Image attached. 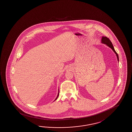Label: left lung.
Masks as SVG:
<instances>
[{
  "label": "left lung",
  "instance_id": "1",
  "mask_svg": "<svg viewBox=\"0 0 132 132\" xmlns=\"http://www.w3.org/2000/svg\"><path fill=\"white\" fill-rule=\"evenodd\" d=\"M101 42L103 44H104L107 45V46H108L109 47H110L113 50V51L115 53V54H116V56H117V59H118V62H119V55H118L117 52L115 51L114 47L113 46V45L112 44V42L110 41V40L106 37L103 36V37H102V39H101Z\"/></svg>",
  "mask_w": 132,
  "mask_h": 132
}]
</instances>
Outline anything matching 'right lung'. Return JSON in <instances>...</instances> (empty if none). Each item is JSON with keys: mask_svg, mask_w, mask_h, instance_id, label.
I'll return each instance as SVG.
<instances>
[{"mask_svg": "<svg viewBox=\"0 0 132 132\" xmlns=\"http://www.w3.org/2000/svg\"><path fill=\"white\" fill-rule=\"evenodd\" d=\"M59 89H58V94H57V97H56V98L55 99V100H54V101H55L56 100H57V98H58V96H59Z\"/></svg>", "mask_w": 132, "mask_h": 132, "instance_id": "obj_1", "label": "right lung"}]
</instances>
